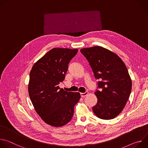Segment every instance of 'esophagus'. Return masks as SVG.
Listing matches in <instances>:
<instances>
[{
  "label": "esophagus",
  "mask_w": 148,
  "mask_h": 148,
  "mask_svg": "<svg viewBox=\"0 0 148 148\" xmlns=\"http://www.w3.org/2000/svg\"><path fill=\"white\" fill-rule=\"evenodd\" d=\"M88 94V92H84V93H81L80 94V95H81V97H86V95H87Z\"/></svg>",
  "instance_id": "34e87169"
}]
</instances>
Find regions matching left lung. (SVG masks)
<instances>
[{"mask_svg": "<svg viewBox=\"0 0 148 148\" xmlns=\"http://www.w3.org/2000/svg\"><path fill=\"white\" fill-rule=\"evenodd\" d=\"M80 51L88 60L95 79H99L94 113L103 119L115 118L124 108L132 90L127 68L118 55L102 47L84 48Z\"/></svg>", "mask_w": 148, "mask_h": 148, "instance_id": "8db88e82", "label": "left lung"}]
</instances>
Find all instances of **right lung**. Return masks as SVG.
Wrapping results in <instances>:
<instances>
[{
	"label": "right lung",
	"instance_id": "1",
	"mask_svg": "<svg viewBox=\"0 0 148 148\" xmlns=\"http://www.w3.org/2000/svg\"><path fill=\"white\" fill-rule=\"evenodd\" d=\"M77 52L78 49L54 48L35 63L30 73L28 91L33 107L43 121L54 127L70 121L81 97L79 92L58 86Z\"/></svg>",
	"mask_w": 148,
	"mask_h": 148
}]
</instances>
